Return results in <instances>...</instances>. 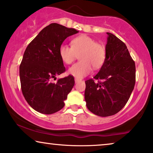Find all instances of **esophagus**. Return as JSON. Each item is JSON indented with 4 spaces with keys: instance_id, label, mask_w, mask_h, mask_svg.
<instances>
[{
    "instance_id": "1",
    "label": "esophagus",
    "mask_w": 153,
    "mask_h": 153,
    "mask_svg": "<svg viewBox=\"0 0 153 153\" xmlns=\"http://www.w3.org/2000/svg\"><path fill=\"white\" fill-rule=\"evenodd\" d=\"M74 81H75V83H77V82H79V79H76V78H75V79H74Z\"/></svg>"
}]
</instances>
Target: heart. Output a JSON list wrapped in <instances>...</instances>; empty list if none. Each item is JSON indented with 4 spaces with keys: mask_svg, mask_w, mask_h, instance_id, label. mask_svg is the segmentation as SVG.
Masks as SVG:
<instances>
[{
    "mask_svg": "<svg viewBox=\"0 0 153 153\" xmlns=\"http://www.w3.org/2000/svg\"><path fill=\"white\" fill-rule=\"evenodd\" d=\"M105 49L100 43L87 35L79 36L72 41V47L62 44L59 48V55L65 64L69 65L76 59L80 61L69 69L68 73L76 79L86 76L91 72L92 67L98 69L105 59Z\"/></svg>",
    "mask_w": 153,
    "mask_h": 153,
    "instance_id": "b5f03b06",
    "label": "heart"
}]
</instances>
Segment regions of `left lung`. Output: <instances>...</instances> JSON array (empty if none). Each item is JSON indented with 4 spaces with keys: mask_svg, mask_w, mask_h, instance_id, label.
Listing matches in <instances>:
<instances>
[{
    "mask_svg": "<svg viewBox=\"0 0 153 153\" xmlns=\"http://www.w3.org/2000/svg\"><path fill=\"white\" fill-rule=\"evenodd\" d=\"M105 59L94 79L85 81L87 108L96 115H114L126 104L136 82L135 62L124 42L107 32ZM94 80H102L96 83Z\"/></svg>",
    "mask_w": 153,
    "mask_h": 153,
    "instance_id": "obj_1",
    "label": "left lung"
}]
</instances>
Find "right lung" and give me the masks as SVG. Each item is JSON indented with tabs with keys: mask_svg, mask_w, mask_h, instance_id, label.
Returning a JSON list of instances; mask_svg holds the SVG:
<instances>
[{
	"mask_svg": "<svg viewBox=\"0 0 153 153\" xmlns=\"http://www.w3.org/2000/svg\"><path fill=\"white\" fill-rule=\"evenodd\" d=\"M79 32L52 23L43 29L28 45L19 66L21 88L28 104L37 112L51 114L65 106V100L74 85L71 75L51 79L65 72L59 48L70 36Z\"/></svg>",
	"mask_w": 153,
	"mask_h": 153,
	"instance_id": "obj_1",
	"label": "right lung"
}]
</instances>
